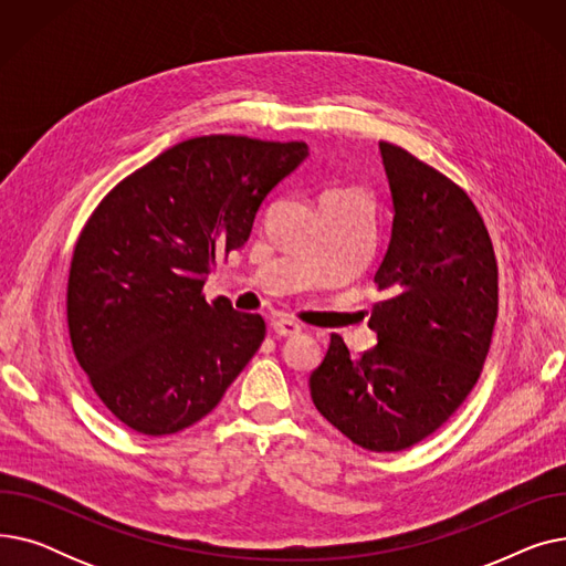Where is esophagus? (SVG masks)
I'll use <instances>...</instances> for the list:
<instances>
[{
  "mask_svg": "<svg viewBox=\"0 0 566 566\" xmlns=\"http://www.w3.org/2000/svg\"><path fill=\"white\" fill-rule=\"evenodd\" d=\"M273 333L277 337H295V335L303 333V325H298L291 318H275L273 321Z\"/></svg>",
  "mask_w": 566,
  "mask_h": 566,
  "instance_id": "obj_1",
  "label": "esophagus"
}]
</instances>
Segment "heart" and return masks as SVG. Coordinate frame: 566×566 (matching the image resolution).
I'll use <instances>...</instances> for the list:
<instances>
[{"mask_svg":"<svg viewBox=\"0 0 566 566\" xmlns=\"http://www.w3.org/2000/svg\"><path fill=\"white\" fill-rule=\"evenodd\" d=\"M337 192H355V190H342V188H339V190H337Z\"/></svg>","mask_w":566,"mask_h":566,"instance_id":"heart-1","label":"heart"}]
</instances>
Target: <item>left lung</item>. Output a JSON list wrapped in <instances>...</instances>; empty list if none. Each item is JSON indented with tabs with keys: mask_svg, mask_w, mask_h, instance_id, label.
<instances>
[{
	"mask_svg": "<svg viewBox=\"0 0 566 566\" xmlns=\"http://www.w3.org/2000/svg\"><path fill=\"white\" fill-rule=\"evenodd\" d=\"M392 233L374 275L378 344L350 358L339 335L310 376L316 410L355 444L401 452L450 420L478 382L497 316V263L470 197L380 142Z\"/></svg>",
	"mask_w": 566,
	"mask_h": 566,
	"instance_id": "left-lung-1",
	"label": "left lung"
}]
</instances>
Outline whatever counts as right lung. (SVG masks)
Returning a JSON list of instances; mask_svg holds the SVG:
<instances>
[{
	"label": "right lung",
	"mask_w": 566,
	"mask_h": 566,
	"mask_svg": "<svg viewBox=\"0 0 566 566\" xmlns=\"http://www.w3.org/2000/svg\"><path fill=\"white\" fill-rule=\"evenodd\" d=\"M305 142L208 135L126 176L84 224L69 275L80 367L116 420L144 436L211 412L265 337L259 314L206 303L218 256L243 248Z\"/></svg>",
	"instance_id": "1"
}]
</instances>
